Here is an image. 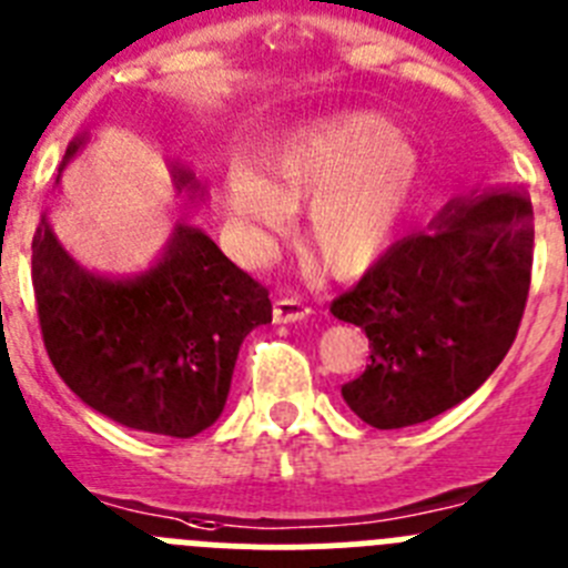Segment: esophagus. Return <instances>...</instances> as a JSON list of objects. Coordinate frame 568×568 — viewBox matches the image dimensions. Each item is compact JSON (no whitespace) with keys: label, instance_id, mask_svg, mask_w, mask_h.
<instances>
[{"label":"esophagus","instance_id":"34e87169","mask_svg":"<svg viewBox=\"0 0 568 568\" xmlns=\"http://www.w3.org/2000/svg\"><path fill=\"white\" fill-rule=\"evenodd\" d=\"M310 312L312 310L301 298H275L273 321L275 324H295V321H304Z\"/></svg>","mask_w":568,"mask_h":568}]
</instances>
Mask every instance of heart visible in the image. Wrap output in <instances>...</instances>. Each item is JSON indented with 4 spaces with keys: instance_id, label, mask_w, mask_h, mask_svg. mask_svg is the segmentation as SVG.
<instances>
[{
    "instance_id": "heart-1",
    "label": "heart",
    "mask_w": 568,
    "mask_h": 568,
    "mask_svg": "<svg viewBox=\"0 0 568 568\" xmlns=\"http://www.w3.org/2000/svg\"><path fill=\"white\" fill-rule=\"evenodd\" d=\"M270 176L253 165L227 171V202L250 225L287 227L310 205V242L335 275H355L386 247L419 182V152L377 112L326 118L281 143Z\"/></svg>"
}]
</instances>
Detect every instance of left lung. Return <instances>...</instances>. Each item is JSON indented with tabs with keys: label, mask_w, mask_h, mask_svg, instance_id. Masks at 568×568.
Segmentation results:
<instances>
[{
	"label": "left lung",
	"mask_w": 568,
	"mask_h": 568,
	"mask_svg": "<svg viewBox=\"0 0 568 568\" xmlns=\"http://www.w3.org/2000/svg\"><path fill=\"white\" fill-rule=\"evenodd\" d=\"M532 202L496 189L456 196L332 301L366 332V372L341 388L379 430L428 423L498 368L524 318L532 278Z\"/></svg>",
	"instance_id": "obj_1"
}]
</instances>
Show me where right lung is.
<instances>
[{
  "mask_svg": "<svg viewBox=\"0 0 568 568\" xmlns=\"http://www.w3.org/2000/svg\"><path fill=\"white\" fill-rule=\"evenodd\" d=\"M83 143L87 134L72 140L61 169ZM174 182L200 189L180 165ZM33 293L47 355L70 392L114 423L174 439L220 419L239 346L273 321L267 287L191 225L174 227L154 267L114 278L81 267L41 216Z\"/></svg>",
  "mask_w": 568,
  "mask_h": 568,
  "instance_id": "1",
  "label": "right lung"
}]
</instances>
